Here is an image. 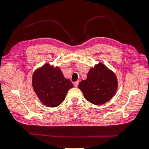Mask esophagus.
<instances>
[{
    "label": "esophagus",
    "mask_w": 149,
    "mask_h": 149,
    "mask_svg": "<svg viewBox=\"0 0 149 149\" xmlns=\"http://www.w3.org/2000/svg\"><path fill=\"white\" fill-rule=\"evenodd\" d=\"M79 81H75V83H74V86L75 87H77L78 86V85H79Z\"/></svg>",
    "instance_id": "esophagus-1"
}]
</instances>
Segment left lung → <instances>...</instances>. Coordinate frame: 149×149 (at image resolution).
Returning a JSON list of instances; mask_svg holds the SVG:
<instances>
[{
  "label": "left lung",
  "mask_w": 149,
  "mask_h": 149,
  "mask_svg": "<svg viewBox=\"0 0 149 149\" xmlns=\"http://www.w3.org/2000/svg\"><path fill=\"white\" fill-rule=\"evenodd\" d=\"M78 87L88 101L95 105H101L115 94L118 81L115 74L99 63L90 70L86 79L81 81Z\"/></svg>",
  "instance_id": "left-lung-1"
}]
</instances>
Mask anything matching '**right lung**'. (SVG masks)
<instances>
[{
  "instance_id": "right-lung-1",
  "label": "right lung",
  "mask_w": 149,
  "mask_h": 149,
  "mask_svg": "<svg viewBox=\"0 0 149 149\" xmlns=\"http://www.w3.org/2000/svg\"><path fill=\"white\" fill-rule=\"evenodd\" d=\"M32 84L41 102L51 107L59 106L69 89L74 86L70 80L63 76L59 67L54 68L49 64L44 65L34 72Z\"/></svg>"
}]
</instances>
